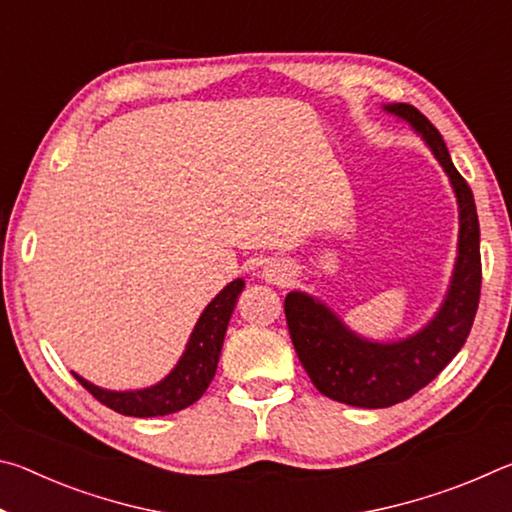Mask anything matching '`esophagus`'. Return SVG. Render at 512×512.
Masks as SVG:
<instances>
[{
  "mask_svg": "<svg viewBox=\"0 0 512 512\" xmlns=\"http://www.w3.org/2000/svg\"><path fill=\"white\" fill-rule=\"evenodd\" d=\"M262 277L271 284H282L289 280V268H287V264L280 262V259H271V262L264 264Z\"/></svg>",
  "mask_w": 512,
  "mask_h": 512,
  "instance_id": "obj_1",
  "label": "esophagus"
}]
</instances>
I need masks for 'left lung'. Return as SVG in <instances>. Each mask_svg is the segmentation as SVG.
Segmentation results:
<instances>
[{
	"mask_svg": "<svg viewBox=\"0 0 512 512\" xmlns=\"http://www.w3.org/2000/svg\"><path fill=\"white\" fill-rule=\"evenodd\" d=\"M384 110L404 119L427 142L456 194L458 255L443 305L420 332L377 343L354 334L309 293L291 291L284 300L293 348L311 384L329 400L361 409H386L404 402L436 379L470 336L481 296L479 216L470 185L456 171L443 135L418 108L388 103Z\"/></svg>",
	"mask_w": 512,
	"mask_h": 512,
	"instance_id": "obj_1",
	"label": "left lung"
}]
</instances>
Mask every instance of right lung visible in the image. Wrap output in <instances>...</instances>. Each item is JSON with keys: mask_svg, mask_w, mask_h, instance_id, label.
Returning <instances> with one entry per match:
<instances>
[{"mask_svg": "<svg viewBox=\"0 0 512 512\" xmlns=\"http://www.w3.org/2000/svg\"><path fill=\"white\" fill-rule=\"evenodd\" d=\"M244 289V280H232L219 296L198 318L194 332L189 336L183 357L176 363L167 377L155 386L140 388V391H106L90 384L81 375H72L79 379L83 388L97 397L101 404L121 415H133V418H155V415H169L192 406L207 391L214 379L216 363L223 348L225 329H228L230 316L235 311L237 298Z\"/></svg>", "mask_w": 512, "mask_h": 512, "instance_id": "add662e5", "label": "right lung"}]
</instances>
